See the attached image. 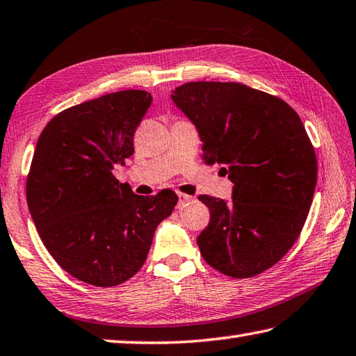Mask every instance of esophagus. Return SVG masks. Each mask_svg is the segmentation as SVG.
<instances>
[{
  "label": "esophagus",
  "instance_id": "esophagus-1",
  "mask_svg": "<svg viewBox=\"0 0 356 356\" xmlns=\"http://www.w3.org/2000/svg\"><path fill=\"white\" fill-rule=\"evenodd\" d=\"M178 201H179V204H186V203H189V201H192V197L186 195V193L178 192Z\"/></svg>",
  "mask_w": 356,
  "mask_h": 356
}]
</instances>
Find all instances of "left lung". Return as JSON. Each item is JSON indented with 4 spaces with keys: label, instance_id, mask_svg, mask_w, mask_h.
I'll list each match as a JSON object with an SVG mask.
<instances>
[{
    "label": "left lung",
    "instance_id": "8db88e82",
    "mask_svg": "<svg viewBox=\"0 0 356 356\" xmlns=\"http://www.w3.org/2000/svg\"><path fill=\"white\" fill-rule=\"evenodd\" d=\"M172 102L195 125L206 164H221L232 200L200 195L211 221L201 256L226 276L246 279L276 265L302 231L318 163L298 113L282 99L236 82H191Z\"/></svg>",
    "mask_w": 356,
    "mask_h": 356
}]
</instances>
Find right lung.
<instances>
[{
  "label": "right lung",
  "mask_w": 356,
  "mask_h": 356,
  "mask_svg": "<svg viewBox=\"0 0 356 356\" xmlns=\"http://www.w3.org/2000/svg\"><path fill=\"white\" fill-rule=\"evenodd\" d=\"M152 104L143 90L111 92L58 113L37 140L26 198L46 250L85 284L116 286L140 270L172 191L139 197L113 177L133 155V136Z\"/></svg>",
  "instance_id": "1"
}]
</instances>
